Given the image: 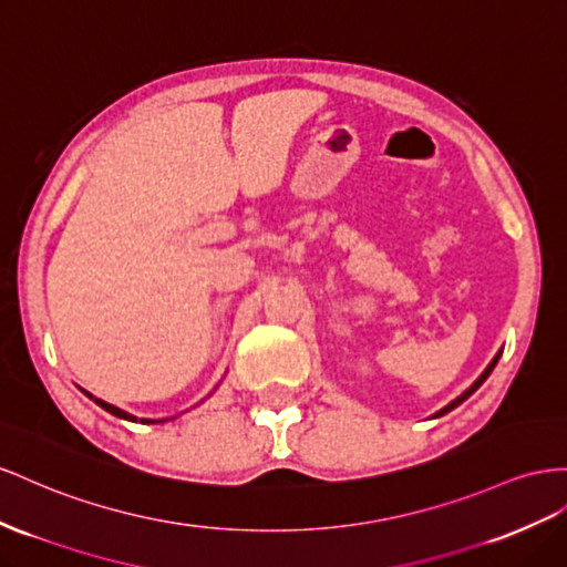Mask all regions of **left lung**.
Wrapping results in <instances>:
<instances>
[{
    "label": "left lung",
    "mask_w": 567,
    "mask_h": 567,
    "mask_svg": "<svg viewBox=\"0 0 567 567\" xmlns=\"http://www.w3.org/2000/svg\"><path fill=\"white\" fill-rule=\"evenodd\" d=\"M501 353H503V350H498V353H496V358H494L492 362H488V367H486V370H484V372L480 374V379H477V381H474V384H472V386H470L467 391H463V393H461V395H457V398H455V401H451V403H449L446 408H441V410L436 412V415H434V417H441V415H446V412H451L453 408H457V405H461L463 401H467V398H470V395H472L474 391H477V389H480V386L484 384V381H486V377H488V374H492V370H494V367H496V362H498Z\"/></svg>",
    "instance_id": "8db88e82"
}]
</instances>
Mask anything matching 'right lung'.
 Segmentation results:
<instances>
[{"label":"right lung","mask_w":567,"mask_h":567,"mask_svg":"<svg viewBox=\"0 0 567 567\" xmlns=\"http://www.w3.org/2000/svg\"><path fill=\"white\" fill-rule=\"evenodd\" d=\"M90 401H95L100 408H104L106 412H112V415H116V417H121V420H128V422H137L133 415H128L126 410H121V408H116V405H110V403H104V401H100V398H95L93 393H87V391H83ZM143 424H155V422H166V420H141Z\"/></svg>","instance_id":"obj_1"}]
</instances>
